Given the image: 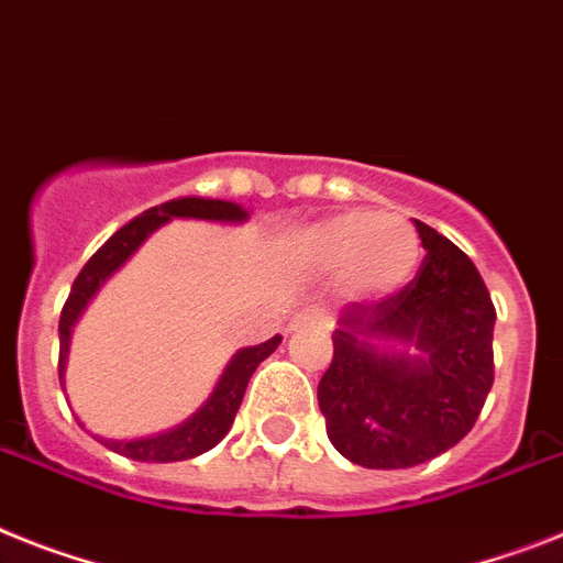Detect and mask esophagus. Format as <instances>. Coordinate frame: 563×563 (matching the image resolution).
Listing matches in <instances>:
<instances>
[{"label":"esophagus","mask_w":563,"mask_h":563,"mask_svg":"<svg viewBox=\"0 0 563 563\" xmlns=\"http://www.w3.org/2000/svg\"><path fill=\"white\" fill-rule=\"evenodd\" d=\"M309 323L329 325V314H325V309H318V306H311V309L297 311L295 318H291V323H289V332H297V329H303V325H309Z\"/></svg>","instance_id":"esophagus-1"}]
</instances>
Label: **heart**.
<instances>
[{"mask_svg":"<svg viewBox=\"0 0 563 563\" xmlns=\"http://www.w3.org/2000/svg\"><path fill=\"white\" fill-rule=\"evenodd\" d=\"M300 252L318 272H346L354 291L384 297L412 280L420 238L404 217L346 211L306 229Z\"/></svg>","mask_w":563,"mask_h":563,"instance_id":"1","label":"heart"}]
</instances>
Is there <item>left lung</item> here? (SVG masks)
I'll return each instance as SVG.
<instances>
[{"instance_id": "8db88e82", "label": "left lung", "mask_w": 563, "mask_h": 563, "mask_svg": "<svg viewBox=\"0 0 563 563\" xmlns=\"http://www.w3.org/2000/svg\"><path fill=\"white\" fill-rule=\"evenodd\" d=\"M427 257L380 303H349L318 384L334 450L366 470H406L452 450L493 389V297L452 240L415 220Z\"/></svg>"}]
</instances>
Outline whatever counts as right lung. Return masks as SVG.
I'll return each instance as SVG.
<instances>
[{
	"mask_svg": "<svg viewBox=\"0 0 563 563\" xmlns=\"http://www.w3.org/2000/svg\"><path fill=\"white\" fill-rule=\"evenodd\" d=\"M172 220H206V223H225L240 225L249 220V209H243L240 202L231 200H209V197H177L163 206L143 211L134 217L129 225H122L111 240H108L88 263L82 272L77 274V280L70 286V295L65 300V309L59 314V384L65 391V366H68V349H70V332L77 320L82 318V311L88 309L97 291L108 283L113 272H120L131 260V254L145 243V240L159 229V225L172 223ZM280 334H274L266 343L257 346H245L240 352L231 354V361L225 363L223 375L217 380L214 391L209 400L186 418L179 427L168 429V432L148 434V438H131V441H120V438H102L93 434L99 443H106L108 450L120 452V455L131 457V461H145V464H172V461H188L202 452H209L211 446L223 441L225 432L234 423L240 404H243L245 386L252 380L254 369L266 361L274 349L280 346ZM85 427V423H79Z\"/></svg>",
	"mask_w": 563,
	"mask_h": 563,
	"instance_id": "1",
	"label": "right lung"
}]
</instances>
